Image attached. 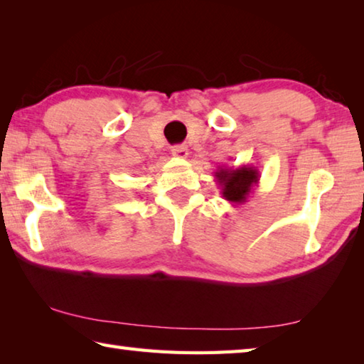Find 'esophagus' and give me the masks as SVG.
<instances>
[{"mask_svg":"<svg viewBox=\"0 0 364 364\" xmlns=\"http://www.w3.org/2000/svg\"><path fill=\"white\" fill-rule=\"evenodd\" d=\"M171 154L178 159H186L188 156V147L186 146H173L171 147Z\"/></svg>","mask_w":364,"mask_h":364,"instance_id":"esophagus-1","label":"esophagus"}]
</instances>
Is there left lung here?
<instances>
[{"label":"left lung","instance_id":"obj_1","mask_svg":"<svg viewBox=\"0 0 364 364\" xmlns=\"http://www.w3.org/2000/svg\"><path fill=\"white\" fill-rule=\"evenodd\" d=\"M215 180L221 189V196L232 205L245 204L255 186L260 181V173L255 167L242 165V167H221L215 171Z\"/></svg>","mask_w":364,"mask_h":364}]
</instances>
